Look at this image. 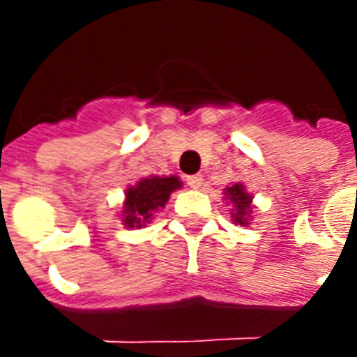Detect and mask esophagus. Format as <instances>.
<instances>
[{
    "instance_id": "1",
    "label": "esophagus",
    "mask_w": 357,
    "mask_h": 357,
    "mask_svg": "<svg viewBox=\"0 0 357 357\" xmlns=\"http://www.w3.org/2000/svg\"><path fill=\"white\" fill-rule=\"evenodd\" d=\"M187 185L193 187V189H199V187L202 185V176H201V174L189 176V178H187Z\"/></svg>"
}]
</instances>
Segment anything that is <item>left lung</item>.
Segmentation results:
<instances>
[{"label": "left lung", "instance_id": "obj_1", "mask_svg": "<svg viewBox=\"0 0 357 357\" xmlns=\"http://www.w3.org/2000/svg\"><path fill=\"white\" fill-rule=\"evenodd\" d=\"M225 197H227V199L233 202V206H235V212H231L235 224L247 225L248 218H250L248 214L252 212V208H250L252 197L245 191V187L241 185V183H235V185L227 187V189H225Z\"/></svg>", "mask_w": 357, "mask_h": 357}]
</instances>
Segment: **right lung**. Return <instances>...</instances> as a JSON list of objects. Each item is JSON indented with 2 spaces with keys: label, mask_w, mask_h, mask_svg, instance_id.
<instances>
[{
  "label": "right lung",
  "mask_w": 357,
  "mask_h": 357,
  "mask_svg": "<svg viewBox=\"0 0 357 357\" xmlns=\"http://www.w3.org/2000/svg\"><path fill=\"white\" fill-rule=\"evenodd\" d=\"M181 187V181L176 176L170 178H145L126 191V201L122 206V222L128 227H141L156 210L164 208L166 201L170 199L172 191Z\"/></svg>",
  "instance_id": "right-lung-1"
}]
</instances>
